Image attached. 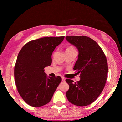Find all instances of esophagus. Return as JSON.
<instances>
[{"label": "esophagus", "instance_id": "esophagus-1", "mask_svg": "<svg viewBox=\"0 0 122 122\" xmlns=\"http://www.w3.org/2000/svg\"><path fill=\"white\" fill-rule=\"evenodd\" d=\"M62 81L63 82H64V81H65V78H64L63 77H62Z\"/></svg>", "mask_w": 122, "mask_h": 122}]
</instances>
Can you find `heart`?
<instances>
[{
  "instance_id": "heart-1",
  "label": "heart",
  "mask_w": 122,
  "mask_h": 122,
  "mask_svg": "<svg viewBox=\"0 0 122 122\" xmlns=\"http://www.w3.org/2000/svg\"><path fill=\"white\" fill-rule=\"evenodd\" d=\"M74 49H75V48H74L73 46H69L66 48V51H71L74 50Z\"/></svg>"
}]
</instances>
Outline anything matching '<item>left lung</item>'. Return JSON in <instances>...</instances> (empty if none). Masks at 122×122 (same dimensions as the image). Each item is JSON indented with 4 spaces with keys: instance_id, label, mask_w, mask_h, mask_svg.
<instances>
[{
    "instance_id": "8db88e82",
    "label": "left lung",
    "mask_w": 122,
    "mask_h": 122,
    "mask_svg": "<svg viewBox=\"0 0 122 122\" xmlns=\"http://www.w3.org/2000/svg\"><path fill=\"white\" fill-rule=\"evenodd\" d=\"M67 40L78 50V59L73 69L81 79L74 83L67 78L69 86L66 96L75 106L83 107L94 102L104 88L108 66L106 55L97 43L86 36H69Z\"/></svg>"
}]
</instances>
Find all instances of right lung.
<instances>
[{
	"label": "right lung",
	"instance_id": "right-lung-1",
	"mask_svg": "<svg viewBox=\"0 0 122 122\" xmlns=\"http://www.w3.org/2000/svg\"><path fill=\"white\" fill-rule=\"evenodd\" d=\"M65 36L33 40L22 47L14 66L18 92L28 105L39 107L50 102L61 82L60 76L47 77L44 68L51 63V54Z\"/></svg>",
	"mask_w": 122,
	"mask_h": 122
}]
</instances>
